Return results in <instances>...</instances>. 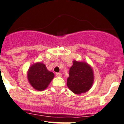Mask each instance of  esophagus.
Listing matches in <instances>:
<instances>
[{"instance_id":"34e87169","label":"esophagus","mask_w":124,"mask_h":124,"mask_svg":"<svg viewBox=\"0 0 124 124\" xmlns=\"http://www.w3.org/2000/svg\"><path fill=\"white\" fill-rule=\"evenodd\" d=\"M56 76L57 77H61L62 76V74L60 73V72H57V73L55 74Z\"/></svg>"}]
</instances>
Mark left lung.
Here are the masks:
<instances>
[{
	"instance_id": "left-lung-1",
	"label": "left lung",
	"mask_w": 124,
	"mask_h": 124,
	"mask_svg": "<svg viewBox=\"0 0 124 124\" xmlns=\"http://www.w3.org/2000/svg\"><path fill=\"white\" fill-rule=\"evenodd\" d=\"M93 80V72L90 66L85 62L74 60L67 78L68 88L75 94H81L91 88Z\"/></svg>"
}]
</instances>
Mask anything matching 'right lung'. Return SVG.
<instances>
[{
    "label": "right lung",
    "mask_w": 124,
    "mask_h": 124,
    "mask_svg": "<svg viewBox=\"0 0 124 124\" xmlns=\"http://www.w3.org/2000/svg\"><path fill=\"white\" fill-rule=\"evenodd\" d=\"M54 78V74L47 70L45 65L36 63L30 67L28 79L33 88L38 91H43L47 88Z\"/></svg>",
    "instance_id": "right-lung-1"
}]
</instances>
